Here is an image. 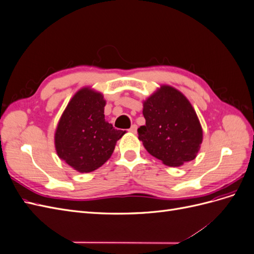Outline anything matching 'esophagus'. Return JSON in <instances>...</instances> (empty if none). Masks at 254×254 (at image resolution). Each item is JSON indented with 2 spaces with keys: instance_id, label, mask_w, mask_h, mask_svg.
<instances>
[{
  "instance_id": "obj_1",
  "label": "esophagus",
  "mask_w": 254,
  "mask_h": 254,
  "mask_svg": "<svg viewBox=\"0 0 254 254\" xmlns=\"http://www.w3.org/2000/svg\"><path fill=\"white\" fill-rule=\"evenodd\" d=\"M136 129H137V126H136V125H132L131 127H130L129 131L131 132V133H135V132H136Z\"/></svg>"
}]
</instances>
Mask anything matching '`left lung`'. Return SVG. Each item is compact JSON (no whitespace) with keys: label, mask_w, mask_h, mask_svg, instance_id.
Returning a JSON list of instances; mask_svg holds the SVG:
<instances>
[{"label":"left lung","mask_w":254,"mask_h":254,"mask_svg":"<svg viewBox=\"0 0 254 254\" xmlns=\"http://www.w3.org/2000/svg\"><path fill=\"white\" fill-rule=\"evenodd\" d=\"M146 124L137 129L139 140L151 156L167 166L194 160L202 143L196 111L179 90L163 84L143 102Z\"/></svg>","instance_id":"obj_1"}]
</instances>
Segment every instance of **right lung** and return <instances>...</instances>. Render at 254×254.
<instances>
[{
  "label": "right lung",
  "instance_id": "obj_1",
  "mask_svg": "<svg viewBox=\"0 0 254 254\" xmlns=\"http://www.w3.org/2000/svg\"><path fill=\"white\" fill-rule=\"evenodd\" d=\"M106 101L90 87L78 90L57 124L55 148L58 157L79 173H90L108 161L125 131L105 120Z\"/></svg>",
  "mask_w": 254,
  "mask_h": 254
}]
</instances>
